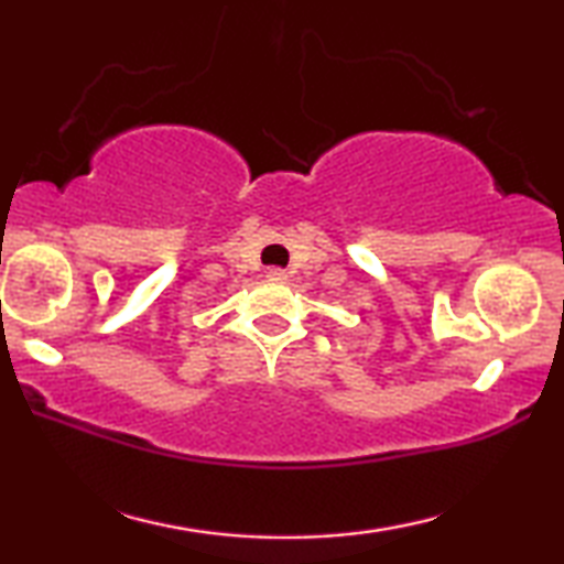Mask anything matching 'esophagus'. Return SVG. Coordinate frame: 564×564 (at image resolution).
<instances>
[{
	"instance_id": "34e87169",
	"label": "esophagus",
	"mask_w": 564,
	"mask_h": 564,
	"mask_svg": "<svg viewBox=\"0 0 564 564\" xmlns=\"http://www.w3.org/2000/svg\"><path fill=\"white\" fill-rule=\"evenodd\" d=\"M265 279H269V281H285V271L283 269H269V271H265Z\"/></svg>"
}]
</instances>
